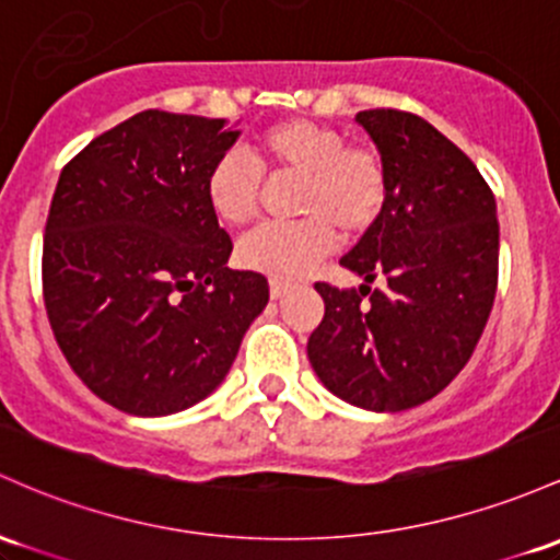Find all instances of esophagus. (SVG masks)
<instances>
[{
  "mask_svg": "<svg viewBox=\"0 0 560 560\" xmlns=\"http://www.w3.org/2000/svg\"><path fill=\"white\" fill-rule=\"evenodd\" d=\"M270 298L273 300H281L287 294V290H290V284H284V281H279V279H270Z\"/></svg>",
  "mask_w": 560,
  "mask_h": 560,
  "instance_id": "34e87169",
  "label": "esophagus"
}]
</instances>
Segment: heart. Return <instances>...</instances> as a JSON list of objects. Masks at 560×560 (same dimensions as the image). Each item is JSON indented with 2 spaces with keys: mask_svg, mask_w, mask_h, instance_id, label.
I'll return each mask as SVG.
<instances>
[{
  "mask_svg": "<svg viewBox=\"0 0 560 560\" xmlns=\"http://www.w3.org/2000/svg\"><path fill=\"white\" fill-rule=\"evenodd\" d=\"M255 151L270 172L300 175L292 210L281 223H262L238 242L236 260L244 268L290 281L335 247L337 231L355 236L383 212L388 199L385 159L370 143H346V132L313 119H284L255 138ZM262 172L242 151H225L210 164L205 199L229 225L255 218Z\"/></svg>",
  "mask_w": 560,
  "mask_h": 560,
  "instance_id": "heart-1",
  "label": "heart"
}]
</instances>
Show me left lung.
Listing matches in <instances>:
<instances>
[{
  "instance_id": "obj_1",
  "label": "left lung",
  "mask_w": 560,
  "mask_h": 560,
  "mask_svg": "<svg viewBox=\"0 0 560 560\" xmlns=\"http://www.w3.org/2000/svg\"><path fill=\"white\" fill-rule=\"evenodd\" d=\"M388 170V199L340 260L359 290L318 281L324 318L313 372L342 401L404 411L430 401L468 364L494 305L500 223L476 164L422 116L359 110ZM385 275L389 287L369 284Z\"/></svg>"
}]
</instances>
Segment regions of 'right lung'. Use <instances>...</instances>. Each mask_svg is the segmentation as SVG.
<instances>
[{
	"label": "right lung",
	"mask_w": 560,
	"mask_h": 560,
	"mask_svg": "<svg viewBox=\"0 0 560 560\" xmlns=\"http://www.w3.org/2000/svg\"><path fill=\"white\" fill-rule=\"evenodd\" d=\"M225 119L140 110L97 135L55 186L42 290L55 340L97 398L164 417L207 398L268 281L231 270V236L205 199L207 170L236 143Z\"/></svg>",
	"instance_id": "obj_1"
}]
</instances>
